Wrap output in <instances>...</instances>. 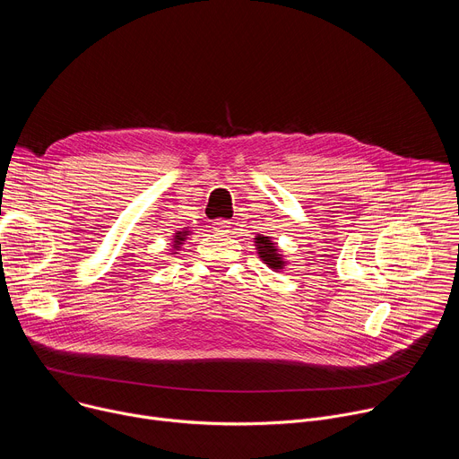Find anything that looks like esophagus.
<instances>
[{
    "label": "esophagus",
    "mask_w": 459,
    "mask_h": 459,
    "mask_svg": "<svg viewBox=\"0 0 459 459\" xmlns=\"http://www.w3.org/2000/svg\"><path fill=\"white\" fill-rule=\"evenodd\" d=\"M212 225H214L212 229H214L216 232H220V234H227V232H229V227H230L227 220H216Z\"/></svg>",
    "instance_id": "obj_1"
}]
</instances>
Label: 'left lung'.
Instances as JSON below:
<instances>
[{"label": "left lung", "mask_w": 459, "mask_h": 459, "mask_svg": "<svg viewBox=\"0 0 459 459\" xmlns=\"http://www.w3.org/2000/svg\"><path fill=\"white\" fill-rule=\"evenodd\" d=\"M255 243H257V254H259V257L264 259L271 269L278 271V269L283 267V261H281V257L278 255V248L274 247V243H273L269 238L257 236V238H255Z\"/></svg>", "instance_id": "8db88e82"}]
</instances>
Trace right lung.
<instances>
[{"instance_id":"add662e5","label":"right lung","mask_w":459,"mask_h":459,"mask_svg":"<svg viewBox=\"0 0 459 459\" xmlns=\"http://www.w3.org/2000/svg\"><path fill=\"white\" fill-rule=\"evenodd\" d=\"M183 239H185V232H178V236H176V247H179Z\"/></svg>"}]
</instances>
